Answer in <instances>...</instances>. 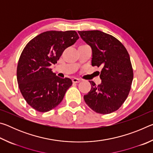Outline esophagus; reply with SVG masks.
<instances>
[{
	"label": "esophagus",
	"instance_id": "34e87169",
	"mask_svg": "<svg viewBox=\"0 0 153 153\" xmlns=\"http://www.w3.org/2000/svg\"><path fill=\"white\" fill-rule=\"evenodd\" d=\"M72 82L74 83H78L80 82V79L78 78H76V77H74V78L72 79Z\"/></svg>",
	"mask_w": 153,
	"mask_h": 153
}]
</instances>
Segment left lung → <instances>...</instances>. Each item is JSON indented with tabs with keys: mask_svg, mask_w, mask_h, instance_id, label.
Returning a JSON list of instances; mask_svg holds the SVG:
<instances>
[{
	"mask_svg": "<svg viewBox=\"0 0 153 153\" xmlns=\"http://www.w3.org/2000/svg\"><path fill=\"white\" fill-rule=\"evenodd\" d=\"M92 48V65L101 66L100 84L92 81L91 90L84 96L87 105L95 112L108 114L120 108L131 89L133 69L129 55L120 41L99 30L79 31Z\"/></svg>",
	"mask_w": 153,
	"mask_h": 153,
	"instance_id": "8db88e82",
	"label": "left lung"
}]
</instances>
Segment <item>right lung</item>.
<instances>
[{"label": "right lung", "instance_id": "add662e5", "mask_svg": "<svg viewBox=\"0 0 153 153\" xmlns=\"http://www.w3.org/2000/svg\"><path fill=\"white\" fill-rule=\"evenodd\" d=\"M78 38L76 31H47L25 46L18 61L17 79L22 96L35 110L47 112L63 99L72 81L56 76L50 67Z\"/></svg>", "mask_w": 153, "mask_h": 153}]
</instances>
